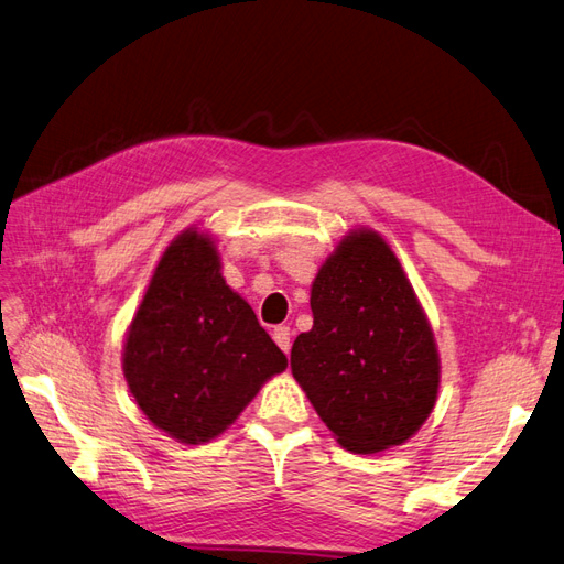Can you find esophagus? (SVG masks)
<instances>
[{
  "label": "esophagus",
  "instance_id": "esophagus-1",
  "mask_svg": "<svg viewBox=\"0 0 564 564\" xmlns=\"http://www.w3.org/2000/svg\"><path fill=\"white\" fill-rule=\"evenodd\" d=\"M271 336H273V340H276V345H279L283 352H291V338H293L291 328H288V326H276V328H273Z\"/></svg>",
  "mask_w": 564,
  "mask_h": 564
}]
</instances>
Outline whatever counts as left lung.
Masks as SVG:
<instances>
[{"label": "left lung", "mask_w": 564, "mask_h": 564, "mask_svg": "<svg viewBox=\"0 0 564 564\" xmlns=\"http://www.w3.org/2000/svg\"><path fill=\"white\" fill-rule=\"evenodd\" d=\"M314 324L291 350L293 377L350 453L412 438L438 398L441 359L412 283L377 230L345 236L312 283Z\"/></svg>", "instance_id": "1"}]
</instances>
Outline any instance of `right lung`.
<instances>
[{"mask_svg": "<svg viewBox=\"0 0 564 564\" xmlns=\"http://www.w3.org/2000/svg\"><path fill=\"white\" fill-rule=\"evenodd\" d=\"M285 367L226 285L214 240L197 228L171 240L123 343V377L144 416L181 443H207Z\"/></svg>", "mask_w": 564, "mask_h": 564, "instance_id": "right-lung-1", "label": "right lung"}]
</instances>
